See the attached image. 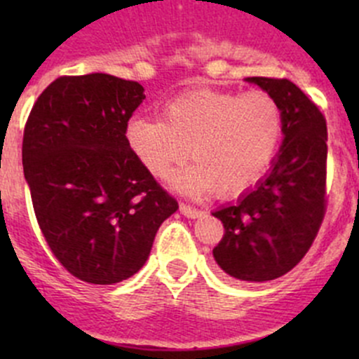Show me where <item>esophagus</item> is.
<instances>
[{
	"label": "esophagus",
	"instance_id": "obj_1",
	"mask_svg": "<svg viewBox=\"0 0 359 359\" xmlns=\"http://www.w3.org/2000/svg\"><path fill=\"white\" fill-rule=\"evenodd\" d=\"M180 213H182L184 217H187V219H196V217L201 215L200 210L193 208V206H189V205H184V203L180 205Z\"/></svg>",
	"mask_w": 359,
	"mask_h": 359
}]
</instances>
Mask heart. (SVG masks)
I'll use <instances>...</instances> for the list:
<instances>
[{"mask_svg":"<svg viewBox=\"0 0 359 359\" xmlns=\"http://www.w3.org/2000/svg\"><path fill=\"white\" fill-rule=\"evenodd\" d=\"M283 130V111L269 93L201 88L170 100L163 121L133 118L126 140L159 179L191 154L193 165L173 175L177 189L193 196L215 191L227 198L262 179L276 158Z\"/></svg>","mask_w":359,"mask_h":359,"instance_id":"heart-1","label":"heart"}]
</instances>
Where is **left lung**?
Wrapping results in <instances>:
<instances>
[{
	"label": "left lung",
	"mask_w": 359,
	"mask_h": 359,
	"mask_svg": "<svg viewBox=\"0 0 359 359\" xmlns=\"http://www.w3.org/2000/svg\"><path fill=\"white\" fill-rule=\"evenodd\" d=\"M273 95L285 119L271 172L233 205L215 210L224 236L213 248L220 269L248 283L276 280L313 245L327 210V119L288 79L247 78Z\"/></svg>",
	"instance_id": "obj_1"
}]
</instances>
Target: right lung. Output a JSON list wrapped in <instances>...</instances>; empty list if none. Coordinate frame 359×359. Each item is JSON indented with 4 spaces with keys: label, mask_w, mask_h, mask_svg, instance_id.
<instances>
[{
    "label": "right lung",
    "mask_w": 359,
    "mask_h": 359,
    "mask_svg": "<svg viewBox=\"0 0 359 359\" xmlns=\"http://www.w3.org/2000/svg\"><path fill=\"white\" fill-rule=\"evenodd\" d=\"M142 85L102 72L62 76L32 106L22 165L39 229L78 280L112 285L146 264L179 203L130 149Z\"/></svg>",
    "instance_id": "1"
}]
</instances>
